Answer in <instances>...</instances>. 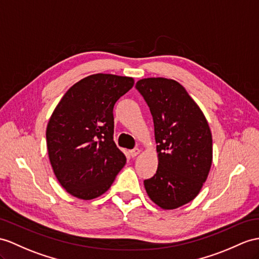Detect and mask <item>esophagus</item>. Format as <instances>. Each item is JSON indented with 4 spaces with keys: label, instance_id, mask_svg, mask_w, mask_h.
I'll return each mask as SVG.
<instances>
[{
    "label": "esophagus",
    "instance_id": "1",
    "mask_svg": "<svg viewBox=\"0 0 259 259\" xmlns=\"http://www.w3.org/2000/svg\"><path fill=\"white\" fill-rule=\"evenodd\" d=\"M140 149L138 148H134V149H132V150H130V155H131V157H136L138 154H140Z\"/></svg>",
    "mask_w": 259,
    "mask_h": 259
}]
</instances>
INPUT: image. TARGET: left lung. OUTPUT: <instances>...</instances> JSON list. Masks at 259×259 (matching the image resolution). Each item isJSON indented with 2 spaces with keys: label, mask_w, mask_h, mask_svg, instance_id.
Here are the masks:
<instances>
[{
  "label": "left lung",
  "mask_w": 259,
  "mask_h": 259,
  "mask_svg": "<svg viewBox=\"0 0 259 259\" xmlns=\"http://www.w3.org/2000/svg\"><path fill=\"white\" fill-rule=\"evenodd\" d=\"M136 89L154 119L158 168L144 181L150 200L163 210H175L199 194L209 176L212 134L200 106L179 82L145 78Z\"/></svg>",
  "instance_id": "1"
}]
</instances>
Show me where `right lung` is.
I'll return each mask as SVG.
<instances>
[{
    "label": "right lung",
    "mask_w": 259,
    "mask_h": 259,
    "mask_svg": "<svg viewBox=\"0 0 259 259\" xmlns=\"http://www.w3.org/2000/svg\"><path fill=\"white\" fill-rule=\"evenodd\" d=\"M134 79L111 73L88 75L57 104L46 130L50 165L62 188L80 200L106 192L126 163L113 141L116 101Z\"/></svg>",
    "instance_id": "right-lung-1"
}]
</instances>
